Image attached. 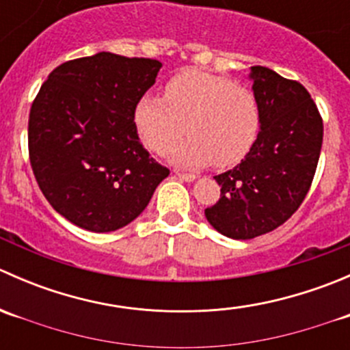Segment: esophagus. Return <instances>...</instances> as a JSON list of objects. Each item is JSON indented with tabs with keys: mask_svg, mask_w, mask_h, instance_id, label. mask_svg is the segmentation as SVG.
I'll return each mask as SVG.
<instances>
[{
	"mask_svg": "<svg viewBox=\"0 0 350 350\" xmlns=\"http://www.w3.org/2000/svg\"><path fill=\"white\" fill-rule=\"evenodd\" d=\"M176 176H178L179 179H183V181H186V183L196 181V178H198L196 174H188V172H176Z\"/></svg>",
	"mask_w": 350,
	"mask_h": 350,
	"instance_id": "1",
	"label": "esophagus"
}]
</instances>
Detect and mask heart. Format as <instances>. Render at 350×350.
Masks as SVG:
<instances>
[{"mask_svg": "<svg viewBox=\"0 0 350 350\" xmlns=\"http://www.w3.org/2000/svg\"><path fill=\"white\" fill-rule=\"evenodd\" d=\"M133 123L149 149L164 152L188 130L189 137L169 150L185 167L239 164L256 144L260 116L254 93L230 79L189 69L165 84V98L146 93L133 108Z\"/></svg>", "mask_w": 350, "mask_h": 350, "instance_id": "b5f03b06", "label": "heart"}]
</instances>
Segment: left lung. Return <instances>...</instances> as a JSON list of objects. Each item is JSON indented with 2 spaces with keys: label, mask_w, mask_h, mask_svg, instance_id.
<instances>
[{
  "label": "left lung",
  "mask_w": 350,
  "mask_h": 350,
  "mask_svg": "<svg viewBox=\"0 0 350 350\" xmlns=\"http://www.w3.org/2000/svg\"><path fill=\"white\" fill-rule=\"evenodd\" d=\"M260 116L259 135L234 169L215 176L217 204L204 210L211 227L235 241L283 225L305 200L323 140V123L308 91L262 66L250 67Z\"/></svg>",
  "instance_id": "1"
}]
</instances>
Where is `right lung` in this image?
<instances>
[{"label":"right lung","mask_w":350,"mask_h":350,"mask_svg":"<svg viewBox=\"0 0 350 350\" xmlns=\"http://www.w3.org/2000/svg\"><path fill=\"white\" fill-rule=\"evenodd\" d=\"M161 67L155 59L98 52L55 67L42 84L28 120L30 164L44 196L70 224L118 230L169 176L133 123L135 103Z\"/></svg>","instance_id":"obj_1"}]
</instances>
